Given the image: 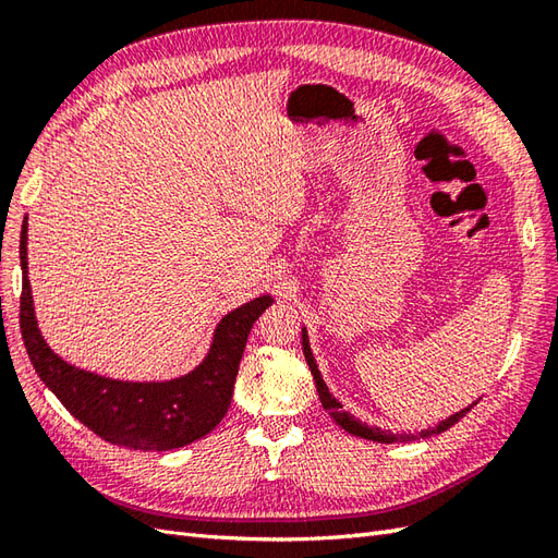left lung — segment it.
Here are the masks:
<instances>
[{"label":"left lung","instance_id":"obj_1","mask_svg":"<svg viewBox=\"0 0 558 558\" xmlns=\"http://www.w3.org/2000/svg\"><path fill=\"white\" fill-rule=\"evenodd\" d=\"M302 350H304L306 364H310L312 376H314L316 393H318V398H322V405H324V410L330 414V420H333V422L340 426V429H345V432H348V434H352V436L366 438V441L398 444V441H412V438H417V436L426 438V436L441 434V432L450 429V426H453L456 422H460V420L465 417V414H468L472 408L477 405V402H472V405L462 408V410H460V412H456V414H450V417L441 420V422H438L436 426H429V429H422L417 436H412V434H390V432H381V429H378V426H369L366 422L354 420L350 412L342 410V402H338L333 396H330V390H328V386H326V381H324V376H322V372H318V366H316L314 352H312V345H310V336H306V328H302Z\"/></svg>","mask_w":558,"mask_h":558}]
</instances>
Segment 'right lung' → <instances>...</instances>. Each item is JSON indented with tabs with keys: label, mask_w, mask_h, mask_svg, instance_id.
<instances>
[{
	"label": "right lung",
	"mask_w": 558,
	"mask_h": 558,
	"mask_svg": "<svg viewBox=\"0 0 558 558\" xmlns=\"http://www.w3.org/2000/svg\"><path fill=\"white\" fill-rule=\"evenodd\" d=\"M28 218L21 225V336L33 369L59 402L93 434L134 450H172L216 429L230 408L244 345L270 294L225 314L213 330L206 357L168 381H120L64 362L47 345L35 318L28 280Z\"/></svg>",
	"instance_id": "add662e5"
}]
</instances>
